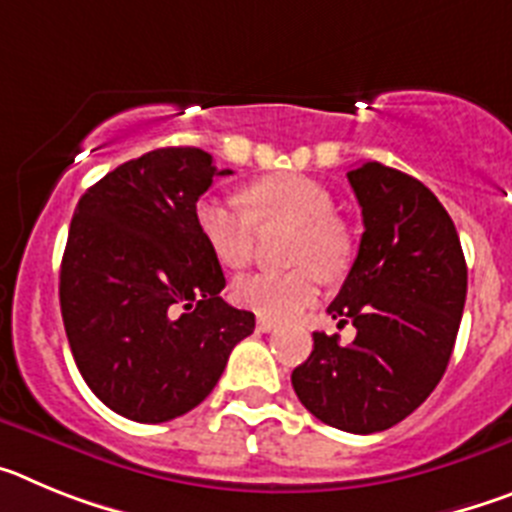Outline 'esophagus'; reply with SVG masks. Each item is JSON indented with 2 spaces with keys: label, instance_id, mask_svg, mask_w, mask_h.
<instances>
[{
  "label": "esophagus",
  "instance_id": "34e87169",
  "mask_svg": "<svg viewBox=\"0 0 512 512\" xmlns=\"http://www.w3.org/2000/svg\"><path fill=\"white\" fill-rule=\"evenodd\" d=\"M274 328H277V323H274V320H269V318L256 320V330H259V333H269V330H274Z\"/></svg>",
  "mask_w": 512,
  "mask_h": 512
}]
</instances>
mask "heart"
Returning a JSON list of instances; mask_svg holds the SVG:
<instances>
[{
	"instance_id": "b5f03b06",
	"label": "heart",
	"mask_w": 512,
	"mask_h": 512,
	"mask_svg": "<svg viewBox=\"0 0 512 512\" xmlns=\"http://www.w3.org/2000/svg\"><path fill=\"white\" fill-rule=\"evenodd\" d=\"M243 212L215 197L194 205V225L217 264L241 269L253 253V228L287 225V271L251 274L233 284V300L261 318L289 320L320 295V277L336 279L351 264V230L333 210V197L302 174L266 176L241 192Z\"/></svg>"
}]
</instances>
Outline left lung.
<instances>
[{
    "mask_svg": "<svg viewBox=\"0 0 512 512\" xmlns=\"http://www.w3.org/2000/svg\"><path fill=\"white\" fill-rule=\"evenodd\" d=\"M364 217L359 253L328 315L354 323V343L312 333L292 372L300 402L348 433L387 431L436 390L467 300L454 220L423 182L366 161L348 171Z\"/></svg>",
    "mask_w": 512,
    "mask_h": 512,
    "instance_id": "8db88e82",
    "label": "left lung"
}]
</instances>
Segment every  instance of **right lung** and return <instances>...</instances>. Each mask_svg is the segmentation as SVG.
<instances>
[{"mask_svg":"<svg viewBox=\"0 0 512 512\" xmlns=\"http://www.w3.org/2000/svg\"><path fill=\"white\" fill-rule=\"evenodd\" d=\"M217 169L202 148H158L81 194L61 261V315L89 390L117 415L166 423L212 392L256 318L194 225Z\"/></svg>","mask_w":512,"mask_h":512,"instance_id":"add662e5","label":"right lung"}]
</instances>
